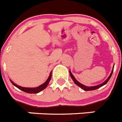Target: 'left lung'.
<instances>
[{
    "label": "left lung",
    "mask_w": 122,
    "mask_h": 122,
    "mask_svg": "<svg viewBox=\"0 0 122 122\" xmlns=\"http://www.w3.org/2000/svg\"><path fill=\"white\" fill-rule=\"evenodd\" d=\"M113 68H114V65H113V68H112V70L111 72V73L110 74L109 77H108V78H107V80H105V81H103V83H100V84H99V85H95V86H86V85H83V84H81V83H80L79 81H77V79L75 78V77L73 76V74L72 73V72H71V71H70V70H69V73H70V77H71V78H72V79L73 80V82L76 84V85H77V86H80V88H81V89H83V90H85V91H90V90H97V89H98V88H100L101 86H103L104 85H105L107 82L108 81V80H110V78H111L112 77V73H113Z\"/></svg>",
    "instance_id": "8db88e82"
}]
</instances>
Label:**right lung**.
<instances>
[{"instance_id":"add662e5","label":"right lung","mask_w":122,"mask_h":122,"mask_svg":"<svg viewBox=\"0 0 122 122\" xmlns=\"http://www.w3.org/2000/svg\"><path fill=\"white\" fill-rule=\"evenodd\" d=\"M51 78H52V72H50V75H49V77L47 78V80H46L43 84L41 85L40 86H37V87H34V88H28V87H23V86H19V85H17L15 83H14V81H12L10 79V80L11 83H12L14 86H16L17 88H18L19 89L22 90V91L28 93H39V92L42 91V90H44V89L47 87V85H49V81L51 80Z\"/></svg>"}]
</instances>
